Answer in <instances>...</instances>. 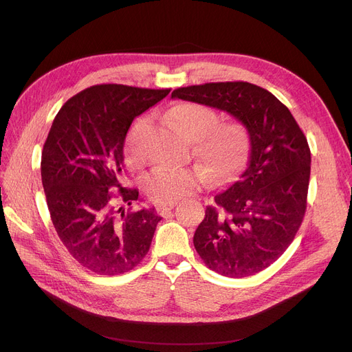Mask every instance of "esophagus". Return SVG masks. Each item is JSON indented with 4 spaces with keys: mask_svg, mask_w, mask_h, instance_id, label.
I'll list each match as a JSON object with an SVG mask.
<instances>
[{
    "mask_svg": "<svg viewBox=\"0 0 352 352\" xmlns=\"http://www.w3.org/2000/svg\"><path fill=\"white\" fill-rule=\"evenodd\" d=\"M174 206H175L174 201H173V202H162V204H158V206H157V212H158V214H165L166 211L173 210Z\"/></svg>",
    "mask_w": 352,
    "mask_h": 352,
    "instance_id": "esophagus-1",
    "label": "esophagus"
}]
</instances>
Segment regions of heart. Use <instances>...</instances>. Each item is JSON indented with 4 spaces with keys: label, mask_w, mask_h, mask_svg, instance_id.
<instances>
[{
    "label": "heart",
    "mask_w": 352,
    "mask_h": 352,
    "mask_svg": "<svg viewBox=\"0 0 352 352\" xmlns=\"http://www.w3.org/2000/svg\"><path fill=\"white\" fill-rule=\"evenodd\" d=\"M166 117L178 133L194 141V154L208 166L215 178L231 177L243 164L248 138L239 122H219L215 109L197 102L178 104L168 111ZM148 124V118L138 120L126 135L125 160L133 168H138L144 162L142 137ZM208 178V173L201 166H160L144 178L142 186L153 201L173 202L204 186Z\"/></svg>",
    "instance_id": "obj_1"
}]
</instances>
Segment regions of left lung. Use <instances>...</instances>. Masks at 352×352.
Listing matches in <instances>:
<instances>
[{"label":"left lung","instance_id":"1","mask_svg":"<svg viewBox=\"0 0 352 352\" xmlns=\"http://www.w3.org/2000/svg\"><path fill=\"white\" fill-rule=\"evenodd\" d=\"M173 98L227 111L250 135L247 168L207 207L194 234L206 265L243 278L285 252L307 210L311 151L289 109L270 91L244 81L174 89Z\"/></svg>","mask_w":352,"mask_h":352}]
</instances>
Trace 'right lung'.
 <instances>
[{
  "label": "right lung",
  "instance_id": "right-lung-1",
  "mask_svg": "<svg viewBox=\"0 0 352 352\" xmlns=\"http://www.w3.org/2000/svg\"><path fill=\"white\" fill-rule=\"evenodd\" d=\"M170 91L92 85L54 118L41 157L47 206L64 247L92 272H128L150 250L161 221L155 208L125 211L117 204L138 199L135 188L122 187L124 142L134 118ZM113 188L118 195L109 192Z\"/></svg>",
  "mask_w": 352,
  "mask_h": 352
}]
</instances>
